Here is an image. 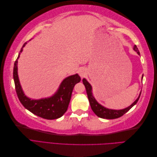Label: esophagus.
Returning a JSON list of instances; mask_svg holds the SVG:
<instances>
[{
  "mask_svg": "<svg viewBox=\"0 0 157 157\" xmlns=\"http://www.w3.org/2000/svg\"><path fill=\"white\" fill-rule=\"evenodd\" d=\"M78 74L81 77H84V76H86V71L84 69H80L78 71Z\"/></svg>",
  "mask_w": 157,
  "mask_h": 157,
  "instance_id": "esophagus-1",
  "label": "esophagus"
}]
</instances>
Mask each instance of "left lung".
I'll return each mask as SVG.
<instances>
[{
	"mask_svg": "<svg viewBox=\"0 0 157 157\" xmlns=\"http://www.w3.org/2000/svg\"><path fill=\"white\" fill-rule=\"evenodd\" d=\"M134 50L137 52V54L140 55L138 48H137V46L136 45L134 47ZM142 78H143V77H142ZM82 82H83V84L84 85L85 88H86V93L88 95V98L90 106H91L92 111L98 117L102 118H105V119H115V118H119V117H122L123 115H124V114L129 111L133 106L136 105L137 101L139 100V98H140V95H141V93H140L139 97L137 98L136 100L134 103H133L130 106L128 107L125 109H121V110H114V109H107L105 107L102 106L96 100V99L94 98V97L92 95V86L90 84V83L87 81V80L85 78H83Z\"/></svg>",
	"mask_w": 157,
	"mask_h": 157,
	"instance_id": "left-lung-1",
	"label": "left lung"
}]
</instances>
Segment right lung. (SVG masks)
<instances>
[{"label":"right lung","mask_w":157,"mask_h":157,"mask_svg":"<svg viewBox=\"0 0 157 157\" xmlns=\"http://www.w3.org/2000/svg\"><path fill=\"white\" fill-rule=\"evenodd\" d=\"M26 44L27 42L23 45L13 66V77L17 97L24 107L34 115L45 119H56L62 117L67 111L75 85L81 79L78 74L69 76L63 80L58 90L52 97L40 99L27 98L23 92L17 75V59Z\"/></svg>","instance_id":"obj_1"}]
</instances>
